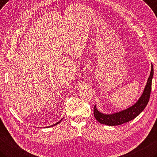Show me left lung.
Instances as JSON below:
<instances>
[{"label":"left lung","mask_w":157,"mask_h":157,"mask_svg":"<svg viewBox=\"0 0 157 157\" xmlns=\"http://www.w3.org/2000/svg\"><path fill=\"white\" fill-rule=\"evenodd\" d=\"M154 70L153 65L151 66V71L147 81L146 87L144 88L142 96L133 106L128 107L123 111L119 112L112 114H104L97 109L96 105L94 107V116L97 121L101 124L108 126H116L124 124L136 118L142 112L148 104L152 88V79Z\"/></svg>","instance_id":"obj_1"}]
</instances>
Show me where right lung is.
<instances>
[{
  "instance_id": "right-lung-1",
  "label": "right lung",
  "mask_w": 157,
  "mask_h": 157,
  "mask_svg": "<svg viewBox=\"0 0 157 157\" xmlns=\"http://www.w3.org/2000/svg\"><path fill=\"white\" fill-rule=\"evenodd\" d=\"M61 121H63V119H61V120H60V121L59 122H56V124H53V125H51V126H49V127H54V126H55V125H56V124H59V123H60V122H61Z\"/></svg>"
}]
</instances>
